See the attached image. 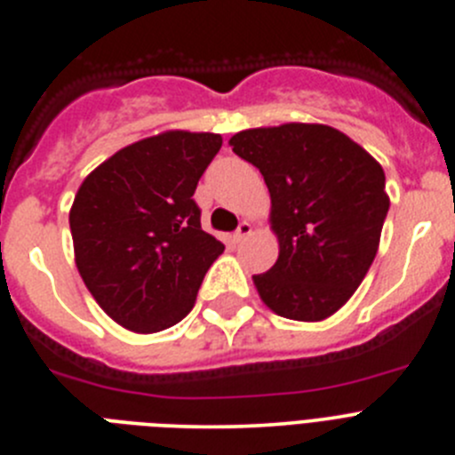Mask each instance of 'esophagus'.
<instances>
[{
	"mask_svg": "<svg viewBox=\"0 0 455 455\" xmlns=\"http://www.w3.org/2000/svg\"><path fill=\"white\" fill-rule=\"evenodd\" d=\"M251 233H253V227H251L249 222H242L240 227H237V231H235V242H242V240H246V237L251 235Z\"/></svg>",
	"mask_w": 455,
	"mask_h": 455,
	"instance_id": "esophagus-1",
	"label": "esophagus"
}]
</instances>
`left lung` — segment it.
I'll return each instance as SVG.
<instances>
[{"label": "left lung", "instance_id": "1", "mask_svg": "<svg viewBox=\"0 0 455 455\" xmlns=\"http://www.w3.org/2000/svg\"><path fill=\"white\" fill-rule=\"evenodd\" d=\"M258 166L271 193L277 262L253 275L262 302L289 320L320 322L355 293L389 211L385 171L360 144L326 124L246 129L228 140Z\"/></svg>", "mask_w": 455, "mask_h": 455}]
</instances>
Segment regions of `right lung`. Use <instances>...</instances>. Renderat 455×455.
Returning <instances> with one entry per match:
<instances>
[{"instance_id": "1", "label": "right lung", "mask_w": 455, "mask_h": 455, "mask_svg": "<svg viewBox=\"0 0 455 455\" xmlns=\"http://www.w3.org/2000/svg\"><path fill=\"white\" fill-rule=\"evenodd\" d=\"M222 138L164 131L101 162L70 206L75 264L110 320L157 333L193 308L224 244L202 231L193 193Z\"/></svg>"}]
</instances>
